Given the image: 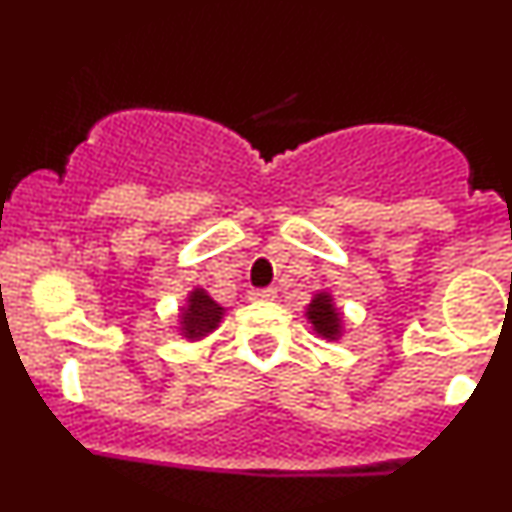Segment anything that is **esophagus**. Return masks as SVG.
Instances as JSON below:
<instances>
[{"label":"esophagus","mask_w":512,"mask_h":512,"mask_svg":"<svg viewBox=\"0 0 512 512\" xmlns=\"http://www.w3.org/2000/svg\"><path fill=\"white\" fill-rule=\"evenodd\" d=\"M275 297H277L275 287H262V289H252V292H250L252 302H272Z\"/></svg>","instance_id":"obj_1"}]
</instances>
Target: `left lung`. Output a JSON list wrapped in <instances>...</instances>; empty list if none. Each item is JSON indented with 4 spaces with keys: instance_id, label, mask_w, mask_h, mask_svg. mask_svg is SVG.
I'll return each mask as SVG.
<instances>
[{
    "instance_id": "left-lung-1",
    "label": "left lung",
    "mask_w": 512,
    "mask_h": 512,
    "mask_svg": "<svg viewBox=\"0 0 512 512\" xmlns=\"http://www.w3.org/2000/svg\"><path fill=\"white\" fill-rule=\"evenodd\" d=\"M307 319L319 337L329 339V342L342 337V312L334 307V299L329 292L314 294L307 307Z\"/></svg>"
}]
</instances>
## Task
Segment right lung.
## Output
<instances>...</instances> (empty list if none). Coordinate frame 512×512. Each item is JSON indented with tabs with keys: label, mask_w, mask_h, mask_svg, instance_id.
Masks as SVG:
<instances>
[{
	"label": "right lung",
	"mask_w": 512,
	"mask_h": 512,
	"mask_svg": "<svg viewBox=\"0 0 512 512\" xmlns=\"http://www.w3.org/2000/svg\"><path fill=\"white\" fill-rule=\"evenodd\" d=\"M223 314L225 309L220 307L205 289L195 287L193 292L188 294L185 307L180 309V334H183L185 339H190V342L208 337L210 332L218 329Z\"/></svg>",
	"instance_id": "right-lung-1"
}]
</instances>
